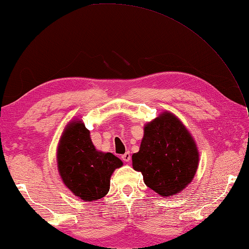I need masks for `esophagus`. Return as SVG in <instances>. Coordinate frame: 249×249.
Wrapping results in <instances>:
<instances>
[{
  "mask_svg": "<svg viewBox=\"0 0 249 249\" xmlns=\"http://www.w3.org/2000/svg\"><path fill=\"white\" fill-rule=\"evenodd\" d=\"M121 159L124 160V162H130V160H131V155H130L129 152H125L124 155H121Z\"/></svg>",
  "mask_w": 249,
  "mask_h": 249,
  "instance_id": "obj_1",
  "label": "esophagus"
}]
</instances>
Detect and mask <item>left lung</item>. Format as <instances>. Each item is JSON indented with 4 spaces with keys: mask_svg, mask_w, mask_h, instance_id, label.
Wrapping results in <instances>:
<instances>
[{
    "mask_svg": "<svg viewBox=\"0 0 249 249\" xmlns=\"http://www.w3.org/2000/svg\"><path fill=\"white\" fill-rule=\"evenodd\" d=\"M199 152L188 130L172 112L165 111L144 127L140 150L132 166L145 185L162 197L175 196L194 179Z\"/></svg>",
    "mask_w": 249,
    "mask_h": 249,
    "instance_id": "8db88e82",
    "label": "left lung"
}]
</instances>
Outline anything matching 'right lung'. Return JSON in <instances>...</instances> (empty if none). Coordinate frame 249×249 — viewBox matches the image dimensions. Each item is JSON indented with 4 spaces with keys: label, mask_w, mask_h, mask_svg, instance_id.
I'll return each instance as SVG.
<instances>
[{
    "label": "right lung",
    "mask_w": 249,
    "mask_h": 249,
    "mask_svg": "<svg viewBox=\"0 0 249 249\" xmlns=\"http://www.w3.org/2000/svg\"><path fill=\"white\" fill-rule=\"evenodd\" d=\"M56 160L64 185L84 201L105 197L113 171L122 166V160L117 156L95 149L82 120L67 125L60 139Z\"/></svg>",
    "instance_id": "1"
}]
</instances>
